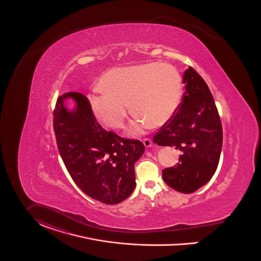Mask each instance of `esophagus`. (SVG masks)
I'll use <instances>...</instances> for the list:
<instances>
[{
	"instance_id": "esophagus-1",
	"label": "esophagus",
	"mask_w": 261,
	"mask_h": 261,
	"mask_svg": "<svg viewBox=\"0 0 261 261\" xmlns=\"http://www.w3.org/2000/svg\"><path fill=\"white\" fill-rule=\"evenodd\" d=\"M151 144H152V141H151V139H143V145L146 147V148H148V147H150L151 146Z\"/></svg>"
}]
</instances>
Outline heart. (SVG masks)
Returning a JSON list of instances; mask_svg holds the SVG:
<instances>
[{"mask_svg": "<svg viewBox=\"0 0 261 261\" xmlns=\"http://www.w3.org/2000/svg\"><path fill=\"white\" fill-rule=\"evenodd\" d=\"M104 92L90 97L95 118L111 128H121L129 113L137 114L127 134L139 137L151 124L161 126L177 113L183 95L182 77L168 64L146 63L119 67L100 80Z\"/></svg>", "mask_w": 261, "mask_h": 261, "instance_id": "heart-1", "label": "heart"}]
</instances>
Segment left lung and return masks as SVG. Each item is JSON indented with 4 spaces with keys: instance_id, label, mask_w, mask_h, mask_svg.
<instances>
[{
    "instance_id": "8db88e82",
    "label": "left lung",
    "mask_w": 261,
    "mask_h": 261,
    "mask_svg": "<svg viewBox=\"0 0 261 261\" xmlns=\"http://www.w3.org/2000/svg\"><path fill=\"white\" fill-rule=\"evenodd\" d=\"M185 93L173 118L154 136L153 142L181 151L179 162L162 171L174 190L190 194L206 185L217 170L223 129L214 98L204 79L189 67L183 74Z\"/></svg>"
}]
</instances>
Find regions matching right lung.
Segmentation results:
<instances>
[{"mask_svg":"<svg viewBox=\"0 0 261 261\" xmlns=\"http://www.w3.org/2000/svg\"><path fill=\"white\" fill-rule=\"evenodd\" d=\"M71 99V109L66 101ZM53 126L61 158L76 185L107 205L125 200L136 188L135 163L144 152L139 140L120 138L96 121L87 98L70 92L57 99Z\"/></svg>","mask_w":261,"mask_h":261,"instance_id":"add662e5","label":"right lung"}]
</instances>
